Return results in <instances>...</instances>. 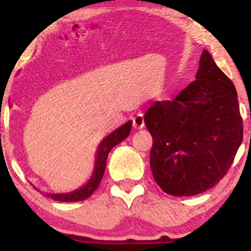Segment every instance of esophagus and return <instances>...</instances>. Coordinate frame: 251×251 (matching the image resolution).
<instances>
[{
    "instance_id": "esophagus-1",
    "label": "esophagus",
    "mask_w": 251,
    "mask_h": 251,
    "mask_svg": "<svg viewBox=\"0 0 251 251\" xmlns=\"http://www.w3.org/2000/svg\"><path fill=\"white\" fill-rule=\"evenodd\" d=\"M132 123H133V127L135 129H142L145 126V122H144V114L143 113H137L132 118Z\"/></svg>"
}]
</instances>
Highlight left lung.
Returning a JSON list of instances; mask_svg holds the SVG:
<instances>
[{"instance_id": "1", "label": "left lung", "mask_w": 251, "mask_h": 251, "mask_svg": "<svg viewBox=\"0 0 251 251\" xmlns=\"http://www.w3.org/2000/svg\"><path fill=\"white\" fill-rule=\"evenodd\" d=\"M197 79L172 101H155L144 116L152 135L150 166L165 194L183 197L214 188L243 139L237 92L208 50Z\"/></svg>"}]
</instances>
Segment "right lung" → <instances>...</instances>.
Wrapping results in <instances>:
<instances>
[{
    "label": "right lung",
    "instance_id": "right-lung-1",
    "mask_svg": "<svg viewBox=\"0 0 251 251\" xmlns=\"http://www.w3.org/2000/svg\"><path fill=\"white\" fill-rule=\"evenodd\" d=\"M131 127H132V122H127L125 125H123L122 127H119L114 132H112L108 137H106L105 139L102 140L101 144L99 145V148H98L96 169H94L92 178L89 179V181L85 186H82L81 189L76 190V191L70 192V194H61V195L46 194L45 195L46 197H50L51 200L59 201H79L87 200L88 197H91V195L96 191L98 186H99L100 181L102 179L108 153L111 152V150L113 149L114 146L118 145L119 143H122L125 138L128 137L129 132H131Z\"/></svg>",
    "mask_w": 251,
    "mask_h": 251
}]
</instances>
